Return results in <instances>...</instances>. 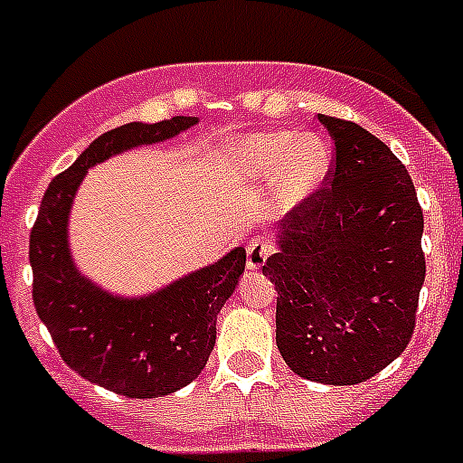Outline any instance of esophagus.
<instances>
[{
	"label": "esophagus",
	"instance_id": "obj_1",
	"mask_svg": "<svg viewBox=\"0 0 463 463\" xmlns=\"http://www.w3.org/2000/svg\"><path fill=\"white\" fill-rule=\"evenodd\" d=\"M273 255V245L264 239H252L245 248V261H248V269H261L264 261Z\"/></svg>",
	"mask_w": 463,
	"mask_h": 463
}]
</instances>
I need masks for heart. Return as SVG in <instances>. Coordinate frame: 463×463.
Wrapping results in <instances>:
<instances>
[{
	"label": "heart",
	"mask_w": 463,
	"mask_h": 463,
	"mask_svg": "<svg viewBox=\"0 0 463 463\" xmlns=\"http://www.w3.org/2000/svg\"><path fill=\"white\" fill-rule=\"evenodd\" d=\"M234 159L248 175H276V190L285 206L313 194L331 169V150L325 138L317 134L297 137L285 129L243 138L236 146Z\"/></svg>",
	"instance_id": "obj_1"
}]
</instances>
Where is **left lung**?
I'll use <instances>...</instances> for the list:
<instances>
[{
    "mask_svg": "<svg viewBox=\"0 0 463 463\" xmlns=\"http://www.w3.org/2000/svg\"><path fill=\"white\" fill-rule=\"evenodd\" d=\"M334 141L320 190L280 220L276 343L289 369L325 384H357L411 343L427 261L424 215L411 174L378 137L317 116Z\"/></svg>",
    "mask_w": 463,
    "mask_h": 463,
    "instance_id": "obj_1",
    "label": "left lung"
}]
</instances>
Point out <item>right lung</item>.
<instances>
[{"instance_id": "add662e5", "label": "right lung", "mask_w": 463, "mask_h": 463, "mask_svg": "<svg viewBox=\"0 0 463 463\" xmlns=\"http://www.w3.org/2000/svg\"><path fill=\"white\" fill-rule=\"evenodd\" d=\"M196 125V118L116 127L94 138L80 157L52 178L30 234L32 298L69 369L129 399H155L190 384L215 345L218 313L245 269L236 248L206 269L150 297H113L73 267L67 220L90 166L122 150L159 143Z\"/></svg>"}]
</instances>
